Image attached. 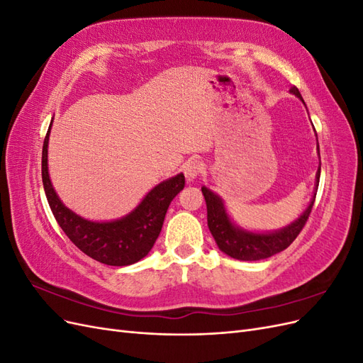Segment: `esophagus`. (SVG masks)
<instances>
[{
  "label": "esophagus",
  "mask_w": 363,
  "mask_h": 363,
  "mask_svg": "<svg viewBox=\"0 0 363 363\" xmlns=\"http://www.w3.org/2000/svg\"><path fill=\"white\" fill-rule=\"evenodd\" d=\"M183 172H184V177L189 182L195 180L199 175H201L204 172V163L200 160H189L183 167Z\"/></svg>",
  "instance_id": "obj_1"
}]
</instances>
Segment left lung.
I'll use <instances>...</instances> for the list:
<instances>
[{
    "mask_svg": "<svg viewBox=\"0 0 363 363\" xmlns=\"http://www.w3.org/2000/svg\"><path fill=\"white\" fill-rule=\"evenodd\" d=\"M291 92L298 98H301V94L298 89H296V86L291 87ZM318 151H320V147H318ZM320 172H321V168L318 169V174H316V186L320 183ZM201 192L204 195L206 206H207V225H208V230H211L212 236L215 238L218 248L223 252H225L227 256L238 260H260V259L271 257L274 255H277V252L286 250L294 242L295 238L300 235L303 227L306 225L315 201L313 199L309 207L304 211V213L291 225L279 230V232L263 235V233L245 232V230L235 227L232 221H230L221 199H219L218 195H215L212 191L204 188V186L201 188Z\"/></svg>",
    "mask_w": 363,
    "mask_h": 363,
    "instance_id": "1",
    "label": "left lung"
}]
</instances>
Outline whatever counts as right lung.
<instances>
[{
	"label": "right lung",
	"mask_w": 363,
	"mask_h": 363,
	"mask_svg": "<svg viewBox=\"0 0 363 363\" xmlns=\"http://www.w3.org/2000/svg\"><path fill=\"white\" fill-rule=\"evenodd\" d=\"M51 124L42 147V182L51 212L65 235L86 256L104 265L125 267L145 257L160 233L172 199L184 188V175L179 174L157 184L125 218L112 223L87 221L65 207L51 184L48 175V138Z\"/></svg>",
	"instance_id": "1"
}]
</instances>
